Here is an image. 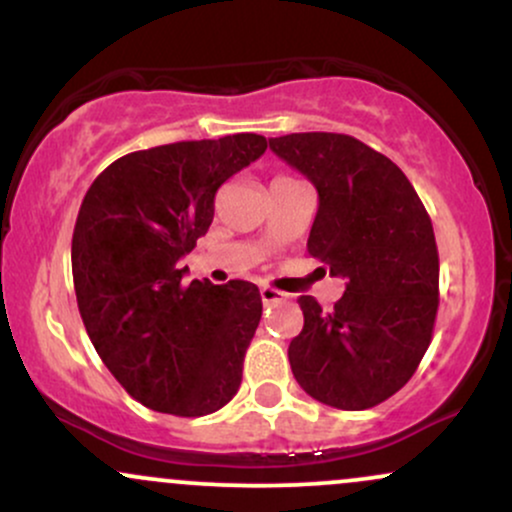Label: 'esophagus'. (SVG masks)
<instances>
[{
	"instance_id": "obj_1",
	"label": "esophagus",
	"mask_w": 512,
	"mask_h": 512,
	"mask_svg": "<svg viewBox=\"0 0 512 512\" xmlns=\"http://www.w3.org/2000/svg\"><path fill=\"white\" fill-rule=\"evenodd\" d=\"M260 296H262V303H264V305H272V303L286 301V293L276 291V289H272V286H262Z\"/></svg>"
}]
</instances>
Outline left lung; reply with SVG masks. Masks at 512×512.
Listing matches in <instances>:
<instances>
[{"label": "left lung", "instance_id": "left-lung-1", "mask_svg": "<svg viewBox=\"0 0 512 512\" xmlns=\"http://www.w3.org/2000/svg\"><path fill=\"white\" fill-rule=\"evenodd\" d=\"M269 149L315 185L308 252L344 276L334 310L301 296L293 378L330 407L361 411L409 383L433 337L438 248L431 216L390 158L349 134L301 132Z\"/></svg>", "mask_w": 512, "mask_h": 512}]
</instances>
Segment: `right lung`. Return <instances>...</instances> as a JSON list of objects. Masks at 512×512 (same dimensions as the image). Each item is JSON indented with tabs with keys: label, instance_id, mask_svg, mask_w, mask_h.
Listing matches in <instances>:
<instances>
[{
	"label": "right lung",
	"instance_id": "right-lung-1",
	"mask_svg": "<svg viewBox=\"0 0 512 512\" xmlns=\"http://www.w3.org/2000/svg\"><path fill=\"white\" fill-rule=\"evenodd\" d=\"M267 149L262 134L134 151L88 187L72 238L81 320L115 380L173 416L221 409L243 380L262 317L255 284L182 281L180 257L214 219V197Z\"/></svg>",
	"mask_w": 512,
	"mask_h": 512
}]
</instances>
